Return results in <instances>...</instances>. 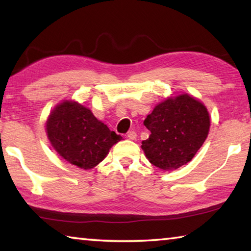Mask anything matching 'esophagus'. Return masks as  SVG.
I'll return each mask as SVG.
<instances>
[{"label":"esophagus","instance_id":"obj_1","mask_svg":"<svg viewBox=\"0 0 251 251\" xmlns=\"http://www.w3.org/2000/svg\"><path fill=\"white\" fill-rule=\"evenodd\" d=\"M136 137H137V134H136L135 130H129L128 133H127V138L128 139L134 141V139H136Z\"/></svg>","mask_w":251,"mask_h":251}]
</instances>
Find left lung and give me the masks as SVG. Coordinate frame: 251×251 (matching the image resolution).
<instances>
[{
    "label": "left lung",
    "instance_id": "8db88e82",
    "mask_svg": "<svg viewBox=\"0 0 251 251\" xmlns=\"http://www.w3.org/2000/svg\"><path fill=\"white\" fill-rule=\"evenodd\" d=\"M144 125L151 130L148 139L142 142L147 159L163 171H174L189 163L202 146L210 120L205 105L181 94L157 105Z\"/></svg>",
    "mask_w": 251,
    "mask_h": 251
}]
</instances>
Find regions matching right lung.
Returning <instances> with one entry per match:
<instances>
[{
    "mask_svg": "<svg viewBox=\"0 0 251 251\" xmlns=\"http://www.w3.org/2000/svg\"><path fill=\"white\" fill-rule=\"evenodd\" d=\"M46 133L57 154L82 169L99 165L110 147L122 139L97 120L91 109L72 100H64L50 112Z\"/></svg>",
    "mask_w": 251,
    "mask_h": 251,
    "instance_id": "obj_1",
    "label": "right lung"
}]
</instances>
